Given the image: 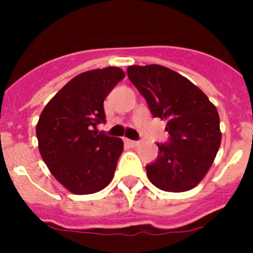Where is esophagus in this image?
<instances>
[{"label":"esophagus","instance_id":"obj_1","mask_svg":"<svg viewBox=\"0 0 253 253\" xmlns=\"http://www.w3.org/2000/svg\"><path fill=\"white\" fill-rule=\"evenodd\" d=\"M125 143H126V144L130 147H138L140 144L138 140H131V139H125Z\"/></svg>","mask_w":253,"mask_h":253}]
</instances>
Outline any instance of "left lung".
Listing matches in <instances>:
<instances>
[{
  "instance_id": "obj_1",
  "label": "left lung",
  "mask_w": 253,
  "mask_h": 253,
  "mask_svg": "<svg viewBox=\"0 0 253 253\" xmlns=\"http://www.w3.org/2000/svg\"><path fill=\"white\" fill-rule=\"evenodd\" d=\"M128 77L152 115L167 122L169 142L157 144V160L146 166L149 181L169 193L191 190L207 175L220 147L216 107L198 86L167 67L130 66Z\"/></svg>"
}]
</instances>
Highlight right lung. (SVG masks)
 <instances>
[{"instance_id":"add662e5","label":"right lung","mask_w":253,"mask_h":253,"mask_svg":"<svg viewBox=\"0 0 253 253\" xmlns=\"http://www.w3.org/2000/svg\"><path fill=\"white\" fill-rule=\"evenodd\" d=\"M124 76L119 67L81 73L58 91L40 114L37 138L42 158L71 193H97L113 180L124 143L97 133L96 125L106 122L104 100Z\"/></svg>"}]
</instances>
